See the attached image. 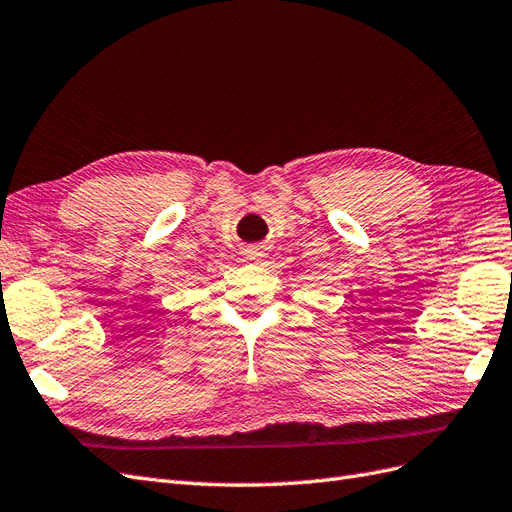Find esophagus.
<instances>
[{"label": "esophagus", "mask_w": 512, "mask_h": 512, "mask_svg": "<svg viewBox=\"0 0 512 512\" xmlns=\"http://www.w3.org/2000/svg\"><path fill=\"white\" fill-rule=\"evenodd\" d=\"M267 252H269V247L267 245H262V243H256V245H250L245 250V258L247 260H252V262H260V260H265L267 258Z\"/></svg>", "instance_id": "34e87169"}]
</instances>
